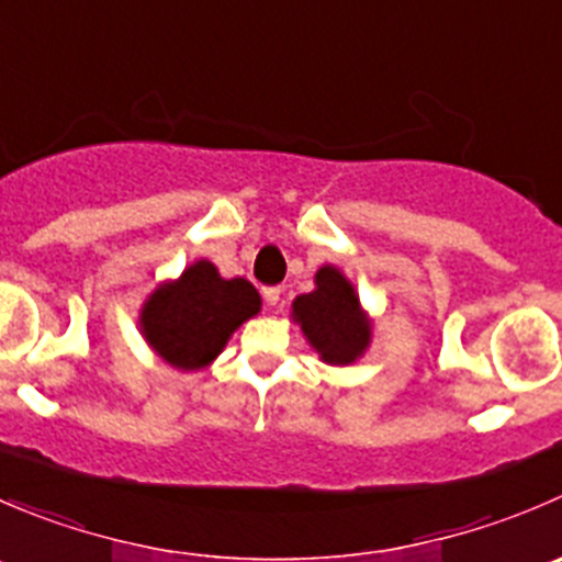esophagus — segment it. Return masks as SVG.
Listing matches in <instances>:
<instances>
[{
	"label": "esophagus",
	"instance_id": "1",
	"mask_svg": "<svg viewBox=\"0 0 562 562\" xmlns=\"http://www.w3.org/2000/svg\"><path fill=\"white\" fill-rule=\"evenodd\" d=\"M280 296H282V288H280V285H266V288H263V299H266V302H269V304L280 302Z\"/></svg>",
	"mask_w": 562,
	"mask_h": 562
}]
</instances>
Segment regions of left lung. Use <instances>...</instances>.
Returning <instances> with one entry per match:
<instances>
[{"label":"left lung","mask_w":562,"mask_h":562,"mask_svg":"<svg viewBox=\"0 0 562 562\" xmlns=\"http://www.w3.org/2000/svg\"><path fill=\"white\" fill-rule=\"evenodd\" d=\"M293 315L324 362L348 364L368 348L370 326L359 313L351 282L331 266L315 274V291L293 302Z\"/></svg>","instance_id":"8db88e82"}]
</instances>
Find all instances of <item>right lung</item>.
<instances>
[{"mask_svg":"<svg viewBox=\"0 0 562 562\" xmlns=\"http://www.w3.org/2000/svg\"><path fill=\"white\" fill-rule=\"evenodd\" d=\"M260 310V296L244 277L222 280L209 260H198L172 285L159 288L143 310V331L161 359L181 370L205 368L227 337Z\"/></svg>","mask_w":562,"mask_h":562,"instance_id":"right-lung-1","label":"right lung"}]
</instances>
